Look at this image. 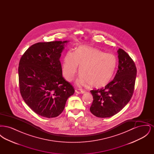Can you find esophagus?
I'll use <instances>...</instances> for the list:
<instances>
[{"instance_id": "obj_1", "label": "esophagus", "mask_w": 154, "mask_h": 154, "mask_svg": "<svg viewBox=\"0 0 154 154\" xmlns=\"http://www.w3.org/2000/svg\"><path fill=\"white\" fill-rule=\"evenodd\" d=\"M75 92H77V94H84L85 92V91L82 90V89H75Z\"/></svg>"}]
</instances>
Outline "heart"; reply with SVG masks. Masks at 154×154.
Here are the masks:
<instances>
[{"mask_svg": "<svg viewBox=\"0 0 154 154\" xmlns=\"http://www.w3.org/2000/svg\"><path fill=\"white\" fill-rule=\"evenodd\" d=\"M117 65L116 57L111 53H104L95 48L80 46L74 54L66 53L62 65V73L67 80L71 81L79 66L81 75L79 83L89 84L92 88H99L111 80Z\"/></svg>", "mask_w": 154, "mask_h": 154, "instance_id": "obj_1", "label": "heart"}]
</instances>
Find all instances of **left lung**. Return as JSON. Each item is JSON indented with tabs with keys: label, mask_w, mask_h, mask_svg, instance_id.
<instances>
[{
	"label": "left lung",
	"mask_w": 154,
	"mask_h": 154,
	"mask_svg": "<svg viewBox=\"0 0 154 154\" xmlns=\"http://www.w3.org/2000/svg\"><path fill=\"white\" fill-rule=\"evenodd\" d=\"M119 65L114 79L104 88L91 91L94 100L90 111L96 117L108 118L122 110L132 98L137 69L131 57L121 48L118 50Z\"/></svg>",
	"instance_id": "8db88e82"
}]
</instances>
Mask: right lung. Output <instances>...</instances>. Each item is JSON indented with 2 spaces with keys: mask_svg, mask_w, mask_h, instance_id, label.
<instances>
[{
  "mask_svg": "<svg viewBox=\"0 0 154 154\" xmlns=\"http://www.w3.org/2000/svg\"><path fill=\"white\" fill-rule=\"evenodd\" d=\"M67 42H40L31 45L20 59L19 86L22 99L37 114L56 117L73 95L72 85L62 76L61 52Z\"/></svg>",
  "mask_w": 154,
  "mask_h": 154,
  "instance_id": "1",
  "label": "right lung"
}]
</instances>
